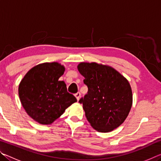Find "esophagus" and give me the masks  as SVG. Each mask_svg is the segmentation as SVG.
<instances>
[{
    "instance_id": "1",
    "label": "esophagus",
    "mask_w": 161,
    "mask_h": 161,
    "mask_svg": "<svg viewBox=\"0 0 161 161\" xmlns=\"http://www.w3.org/2000/svg\"><path fill=\"white\" fill-rule=\"evenodd\" d=\"M75 96L76 98H77V101H79V100H80V97H81V94L80 93V92H77V94H75Z\"/></svg>"
}]
</instances>
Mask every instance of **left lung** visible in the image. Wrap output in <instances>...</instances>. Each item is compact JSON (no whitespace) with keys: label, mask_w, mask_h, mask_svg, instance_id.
<instances>
[{"label":"left lung","mask_w":161,"mask_h":161,"mask_svg":"<svg viewBox=\"0 0 161 161\" xmlns=\"http://www.w3.org/2000/svg\"><path fill=\"white\" fill-rule=\"evenodd\" d=\"M77 69L88 87L80 103L89 124L99 132L116 129L124 123L132 107L129 81L114 68L97 62H80Z\"/></svg>","instance_id":"8db88e82"}]
</instances>
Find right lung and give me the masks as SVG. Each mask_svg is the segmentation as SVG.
Masks as SVG:
<instances>
[{"mask_svg": "<svg viewBox=\"0 0 161 161\" xmlns=\"http://www.w3.org/2000/svg\"><path fill=\"white\" fill-rule=\"evenodd\" d=\"M64 70L63 65L57 62H45L31 68L20 82L21 104L37 123L53 124L77 102L74 95L67 92L64 81L59 80Z\"/></svg>", "mask_w": 161, "mask_h": 161, "instance_id": "obj_1", "label": "right lung"}]
</instances>
